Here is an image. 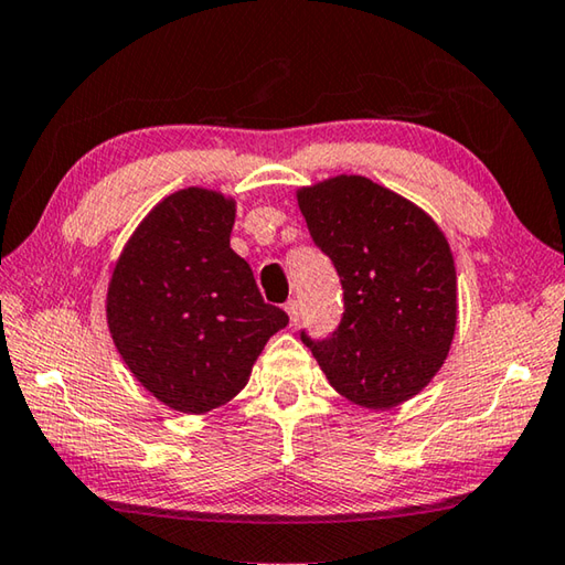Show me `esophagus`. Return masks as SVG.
<instances>
[{
	"mask_svg": "<svg viewBox=\"0 0 565 565\" xmlns=\"http://www.w3.org/2000/svg\"><path fill=\"white\" fill-rule=\"evenodd\" d=\"M285 312H287V319H290V327H295L297 322H300V302L297 300H290L285 305Z\"/></svg>",
	"mask_w": 565,
	"mask_h": 565,
	"instance_id": "obj_1",
	"label": "esophagus"
}]
</instances>
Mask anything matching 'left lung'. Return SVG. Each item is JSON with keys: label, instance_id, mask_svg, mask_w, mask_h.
Returning <instances> with one entry per match:
<instances>
[{"label": "left lung", "instance_id": "left-lung-1", "mask_svg": "<svg viewBox=\"0 0 565 565\" xmlns=\"http://www.w3.org/2000/svg\"><path fill=\"white\" fill-rule=\"evenodd\" d=\"M312 238L342 278L344 319L310 347L332 388L369 411H388L428 386L457 329V273L435 218L359 174L295 191Z\"/></svg>", "mask_w": 565, "mask_h": 565}]
</instances>
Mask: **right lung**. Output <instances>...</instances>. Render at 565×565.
<instances>
[{
	"label": "right lung",
	"mask_w": 565,
	"mask_h": 565,
	"mask_svg": "<svg viewBox=\"0 0 565 565\" xmlns=\"http://www.w3.org/2000/svg\"><path fill=\"white\" fill-rule=\"evenodd\" d=\"M236 199L186 186L159 201L127 238L105 295L117 354L162 406L201 415L246 386L287 324L231 248Z\"/></svg>",
	"instance_id": "add662e5"
}]
</instances>
